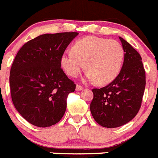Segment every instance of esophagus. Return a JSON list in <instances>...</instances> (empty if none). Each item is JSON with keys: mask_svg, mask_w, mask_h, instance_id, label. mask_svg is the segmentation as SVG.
<instances>
[{"mask_svg": "<svg viewBox=\"0 0 158 158\" xmlns=\"http://www.w3.org/2000/svg\"><path fill=\"white\" fill-rule=\"evenodd\" d=\"M83 89H84V88L82 86H81V85H77L76 86V90L77 91H81V90H83Z\"/></svg>", "mask_w": 158, "mask_h": 158, "instance_id": "obj_1", "label": "esophagus"}]
</instances>
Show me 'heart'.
Segmentation results:
<instances>
[{"mask_svg": "<svg viewBox=\"0 0 158 158\" xmlns=\"http://www.w3.org/2000/svg\"><path fill=\"white\" fill-rule=\"evenodd\" d=\"M124 57V48L118 40L88 36L75 42L72 52H65L60 63L71 77L80 74L85 64L88 72L86 81H96L99 85H106L118 76Z\"/></svg>", "mask_w": 158, "mask_h": 158, "instance_id": "1", "label": "heart"}]
</instances>
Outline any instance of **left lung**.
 Masks as SVG:
<instances>
[{"label": "left lung", "mask_w": 158, "mask_h": 158, "mask_svg": "<svg viewBox=\"0 0 158 158\" xmlns=\"http://www.w3.org/2000/svg\"><path fill=\"white\" fill-rule=\"evenodd\" d=\"M124 52L122 68L111 83L92 89L90 110L95 121L105 128L122 126L135 118L141 106L146 86L145 69L139 52L119 37Z\"/></svg>", "instance_id": "obj_1"}]
</instances>
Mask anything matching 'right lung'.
<instances>
[{"label":"right lung","mask_w":158,"mask_h":158,"mask_svg":"<svg viewBox=\"0 0 158 158\" xmlns=\"http://www.w3.org/2000/svg\"><path fill=\"white\" fill-rule=\"evenodd\" d=\"M76 32L40 35L26 43L10 70V90L15 109L35 126L59 122L66 109V99L76 85L61 68L62 55Z\"/></svg>","instance_id":"obj_1"}]
</instances>
